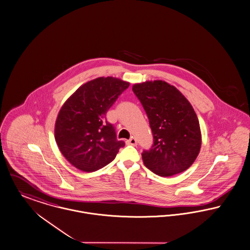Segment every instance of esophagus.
Listing matches in <instances>:
<instances>
[{"label": "esophagus", "instance_id": "esophagus-1", "mask_svg": "<svg viewBox=\"0 0 250 250\" xmlns=\"http://www.w3.org/2000/svg\"><path fill=\"white\" fill-rule=\"evenodd\" d=\"M127 144L128 145H130V146H137V140L135 139V138H131V139H129L128 141H127Z\"/></svg>", "mask_w": 250, "mask_h": 250}]
</instances>
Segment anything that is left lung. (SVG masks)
Returning <instances> with one entry per match:
<instances>
[{"label":"left lung","mask_w":250,"mask_h":250,"mask_svg":"<svg viewBox=\"0 0 250 250\" xmlns=\"http://www.w3.org/2000/svg\"><path fill=\"white\" fill-rule=\"evenodd\" d=\"M132 90L153 134L151 149L142 153L145 166L161 177L187 170L202 146L200 124L191 104L174 85L161 80L135 83Z\"/></svg>","instance_id":"1"}]
</instances>
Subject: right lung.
<instances>
[{
    "mask_svg": "<svg viewBox=\"0 0 250 250\" xmlns=\"http://www.w3.org/2000/svg\"><path fill=\"white\" fill-rule=\"evenodd\" d=\"M128 86V82L118 78H97L81 85L61 107L55 140L63 157L78 169L96 171L125 146L105 116Z\"/></svg>",
    "mask_w": 250,
    "mask_h": 250,
    "instance_id": "obj_1",
    "label": "right lung"
}]
</instances>
